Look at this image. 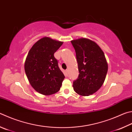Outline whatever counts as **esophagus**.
Returning a JSON list of instances; mask_svg holds the SVG:
<instances>
[{"label": "esophagus", "mask_w": 132, "mask_h": 132, "mask_svg": "<svg viewBox=\"0 0 132 132\" xmlns=\"http://www.w3.org/2000/svg\"><path fill=\"white\" fill-rule=\"evenodd\" d=\"M68 72H69V70L68 69H66V70H65V73H66V74L67 76L68 75Z\"/></svg>", "instance_id": "1"}]
</instances>
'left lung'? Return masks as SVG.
I'll return each instance as SVG.
<instances>
[{
	"instance_id": "obj_1",
	"label": "left lung",
	"mask_w": 132,
	"mask_h": 132,
	"mask_svg": "<svg viewBox=\"0 0 132 132\" xmlns=\"http://www.w3.org/2000/svg\"><path fill=\"white\" fill-rule=\"evenodd\" d=\"M76 54L78 77L73 82L77 94L87 96L99 90L104 82L108 64L103 51L95 42L87 38L71 41Z\"/></svg>"
}]
</instances>
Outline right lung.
<instances>
[{
  "mask_svg": "<svg viewBox=\"0 0 132 132\" xmlns=\"http://www.w3.org/2000/svg\"><path fill=\"white\" fill-rule=\"evenodd\" d=\"M63 42L48 37L42 38L31 48L25 60V71L31 86L44 95L59 90L64 78L54 53Z\"/></svg>",
  "mask_w": 132,
  "mask_h": 132,
  "instance_id": "right-lung-1",
  "label": "right lung"
}]
</instances>
